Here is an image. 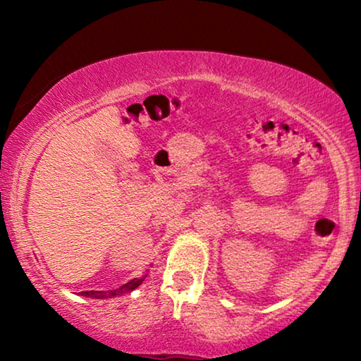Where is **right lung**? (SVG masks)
<instances>
[{
	"instance_id": "obj_1",
	"label": "right lung",
	"mask_w": 361,
	"mask_h": 361,
	"mask_svg": "<svg viewBox=\"0 0 361 361\" xmlns=\"http://www.w3.org/2000/svg\"><path fill=\"white\" fill-rule=\"evenodd\" d=\"M145 278H135V279H131L130 283L123 284L121 288L113 289V290H82L80 295H85V298H93V299H110V298H115V295H123L126 293H131V290H135L137 286L145 281Z\"/></svg>"
}]
</instances>
